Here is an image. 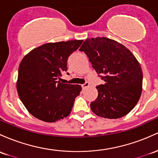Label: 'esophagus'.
Here are the masks:
<instances>
[{
  "label": "esophagus",
  "instance_id": "1",
  "mask_svg": "<svg viewBox=\"0 0 158 158\" xmlns=\"http://www.w3.org/2000/svg\"><path fill=\"white\" fill-rule=\"evenodd\" d=\"M89 85H90L89 82H85V84L82 85V87L83 89H85V88H87L89 87Z\"/></svg>",
  "mask_w": 158,
  "mask_h": 158
}]
</instances>
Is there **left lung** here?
<instances>
[{"label":"left lung","instance_id":"8db88e82","mask_svg":"<svg viewBox=\"0 0 158 158\" xmlns=\"http://www.w3.org/2000/svg\"><path fill=\"white\" fill-rule=\"evenodd\" d=\"M89 58L104 85L97 87L98 96L91 103L92 112L105 118H120L138 103L143 91L141 66L127 47L106 37L86 39L80 48Z\"/></svg>","mask_w":158,"mask_h":158}]
</instances>
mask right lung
Instances as JSON below:
<instances>
[{
	"label": "right lung",
	"mask_w": 158,
	"mask_h": 158,
	"mask_svg": "<svg viewBox=\"0 0 158 158\" xmlns=\"http://www.w3.org/2000/svg\"><path fill=\"white\" fill-rule=\"evenodd\" d=\"M82 40L45 43L27 53L19 68L16 88L21 101L34 117L55 122L70 115L75 98L82 91L79 85L60 82L67 70V59Z\"/></svg>",
	"instance_id": "right-lung-1"
}]
</instances>
